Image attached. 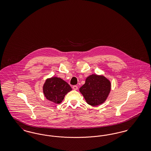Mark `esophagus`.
Wrapping results in <instances>:
<instances>
[{
    "instance_id": "1",
    "label": "esophagus",
    "mask_w": 151,
    "mask_h": 151,
    "mask_svg": "<svg viewBox=\"0 0 151 151\" xmlns=\"http://www.w3.org/2000/svg\"><path fill=\"white\" fill-rule=\"evenodd\" d=\"M72 88H73V89H74V90H78V86H72Z\"/></svg>"
}]
</instances>
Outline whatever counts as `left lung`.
Here are the masks:
<instances>
[{"label":"left lung","instance_id":"left-lung-1","mask_svg":"<svg viewBox=\"0 0 151 151\" xmlns=\"http://www.w3.org/2000/svg\"><path fill=\"white\" fill-rule=\"evenodd\" d=\"M79 91L88 104L98 106L106 100L111 91V83L103 75L92 74L86 78Z\"/></svg>","mask_w":151,"mask_h":151}]
</instances>
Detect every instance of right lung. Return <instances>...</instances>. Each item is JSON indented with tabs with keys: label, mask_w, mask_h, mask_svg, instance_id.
Returning a JSON list of instances; mask_svg holds the SVG:
<instances>
[{
	"label": "right lung",
	"mask_w": 151,
	"mask_h": 151,
	"mask_svg": "<svg viewBox=\"0 0 151 151\" xmlns=\"http://www.w3.org/2000/svg\"><path fill=\"white\" fill-rule=\"evenodd\" d=\"M71 90L67 82L57 77L46 79L43 84V92L46 99L58 104L62 102L65 94Z\"/></svg>",
	"instance_id": "1"
}]
</instances>
